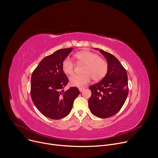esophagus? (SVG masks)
Instances as JSON below:
<instances>
[{"mask_svg": "<svg viewBox=\"0 0 158 158\" xmlns=\"http://www.w3.org/2000/svg\"><path fill=\"white\" fill-rule=\"evenodd\" d=\"M79 91L81 92V93H82L84 90V87H80V88H79Z\"/></svg>", "mask_w": 158, "mask_h": 158, "instance_id": "obj_1", "label": "esophagus"}]
</instances>
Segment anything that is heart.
<instances>
[{"mask_svg":"<svg viewBox=\"0 0 158 158\" xmlns=\"http://www.w3.org/2000/svg\"><path fill=\"white\" fill-rule=\"evenodd\" d=\"M79 63L84 64L82 75H75L70 77L69 82L71 85L75 87H83L87 84L93 78L95 81L102 80L107 74V63L94 52L87 51H81L75 54ZM74 62L69 57L65 58L62 65L64 72L72 75L74 71Z\"/></svg>","mask_w":158,"mask_h":158,"instance_id":"1","label":"heart"}]
</instances>
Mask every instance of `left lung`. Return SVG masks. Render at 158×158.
Segmentation results:
<instances>
[{"label": "left lung", "mask_w": 158, "mask_h": 158, "mask_svg": "<svg viewBox=\"0 0 158 158\" xmlns=\"http://www.w3.org/2000/svg\"><path fill=\"white\" fill-rule=\"evenodd\" d=\"M99 52L107 60L108 69L102 81L89 87L92 93L89 107L95 116L108 118L124 105L128 95V79L126 69L114 56L101 49Z\"/></svg>", "instance_id": "obj_1"}]
</instances>
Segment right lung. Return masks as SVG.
I'll list each match as a JSON object with an SVG mask.
<instances>
[{
    "label": "right lung",
    "instance_id": "1",
    "mask_svg": "<svg viewBox=\"0 0 158 158\" xmlns=\"http://www.w3.org/2000/svg\"><path fill=\"white\" fill-rule=\"evenodd\" d=\"M73 49H60L44 57L32 74V100L41 114L52 119H60L68 115L80 94L77 87L63 90L69 80L62 65Z\"/></svg>",
    "mask_w": 158,
    "mask_h": 158
}]
</instances>
